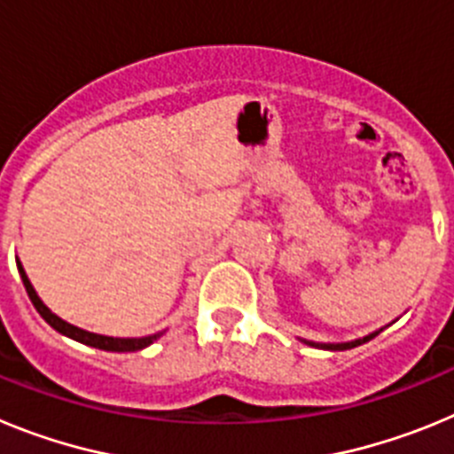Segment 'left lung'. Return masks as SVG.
Listing matches in <instances>:
<instances>
[{
    "label": "left lung",
    "instance_id": "1",
    "mask_svg": "<svg viewBox=\"0 0 454 454\" xmlns=\"http://www.w3.org/2000/svg\"><path fill=\"white\" fill-rule=\"evenodd\" d=\"M382 330H377L372 332V334L364 336V339H355V340H348V343H314V340H307V339H300L302 343H307V346H314V348H320V350H350V348H356V346H362V343H366V340L375 339L377 334H380Z\"/></svg>",
    "mask_w": 454,
    "mask_h": 454
}]
</instances>
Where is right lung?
Segmentation results:
<instances>
[{"label":"right lung","instance_id":"right-lung-1","mask_svg":"<svg viewBox=\"0 0 454 454\" xmlns=\"http://www.w3.org/2000/svg\"><path fill=\"white\" fill-rule=\"evenodd\" d=\"M15 262H18L20 277H22V284H24V288H27V293H29V300L34 302L35 311H38V314L43 316V318H45L47 323H50L56 332H59V334L67 336V339L79 340V343H83V346L98 348V350H106V352H136V350H143V348L152 346V343H154V340L163 334V332H156V334L138 336V339H118V336L95 334V332L82 330V327H77V325H70L67 320H63V318H59L56 314H51V309L38 298V293H35L34 284L29 282V277H27V272H24L22 262H20V259H15Z\"/></svg>","mask_w":454,"mask_h":454}]
</instances>
